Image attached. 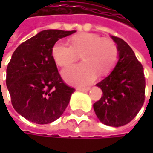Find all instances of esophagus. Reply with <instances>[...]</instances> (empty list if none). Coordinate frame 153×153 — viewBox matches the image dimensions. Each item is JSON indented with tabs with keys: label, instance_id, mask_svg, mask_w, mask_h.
I'll return each mask as SVG.
<instances>
[{
	"label": "esophagus",
	"instance_id": "1",
	"mask_svg": "<svg viewBox=\"0 0 153 153\" xmlns=\"http://www.w3.org/2000/svg\"><path fill=\"white\" fill-rule=\"evenodd\" d=\"M77 90H79V91H84V92H87L89 90V88H77Z\"/></svg>",
	"mask_w": 153,
	"mask_h": 153
}]
</instances>
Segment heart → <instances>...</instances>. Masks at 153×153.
Wrapping results in <instances>:
<instances>
[{
  "label": "heart",
  "instance_id": "heart-1",
  "mask_svg": "<svg viewBox=\"0 0 153 153\" xmlns=\"http://www.w3.org/2000/svg\"><path fill=\"white\" fill-rule=\"evenodd\" d=\"M70 44L64 41L56 42L52 48V56L56 65L66 66L76 61L79 54L82 63L63 70V77L71 84L85 86L92 83L97 74H108L118 61L119 51L116 44L101 36L83 33L72 37Z\"/></svg>",
  "mask_w": 153,
  "mask_h": 153
}]
</instances>
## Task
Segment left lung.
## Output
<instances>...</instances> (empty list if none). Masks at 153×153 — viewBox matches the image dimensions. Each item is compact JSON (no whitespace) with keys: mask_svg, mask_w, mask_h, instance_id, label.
<instances>
[{"mask_svg":"<svg viewBox=\"0 0 153 153\" xmlns=\"http://www.w3.org/2000/svg\"><path fill=\"white\" fill-rule=\"evenodd\" d=\"M117 44L119 60L111 73L97 84L103 97L94 104L98 120L111 127L130 122L144 102L143 68L129 45L120 38L111 36Z\"/></svg>","mask_w":153,"mask_h":153,"instance_id":"obj_1","label":"left lung"}]
</instances>
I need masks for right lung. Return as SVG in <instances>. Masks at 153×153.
I'll return each mask as SVG.
<instances>
[{
	"mask_svg": "<svg viewBox=\"0 0 153 153\" xmlns=\"http://www.w3.org/2000/svg\"><path fill=\"white\" fill-rule=\"evenodd\" d=\"M75 31L43 30L16 48L7 66L6 85L17 113L36 124L57 120L69 104L74 88L60 76L52 48Z\"/></svg>",
	"mask_w": 153,
	"mask_h": 153,
	"instance_id": "right-lung-1",
	"label": "right lung"
}]
</instances>
